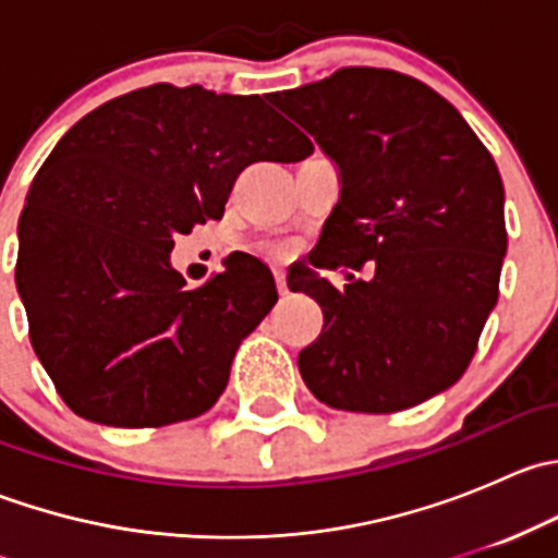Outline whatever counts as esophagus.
Instances as JSON below:
<instances>
[{
	"mask_svg": "<svg viewBox=\"0 0 558 558\" xmlns=\"http://www.w3.org/2000/svg\"><path fill=\"white\" fill-rule=\"evenodd\" d=\"M275 286H278L280 294H286V291H289V286H286V272H283V269H275Z\"/></svg>",
	"mask_w": 558,
	"mask_h": 558,
	"instance_id": "esophagus-1",
	"label": "esophagus"
}]
</instances>
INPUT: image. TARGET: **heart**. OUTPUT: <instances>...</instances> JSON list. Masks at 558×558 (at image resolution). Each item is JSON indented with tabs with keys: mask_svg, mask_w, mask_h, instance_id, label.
I'll use <instances>...</instances> for the list:
<instances>
[{
	"mask_svg": "<svg viewBox=\"0 0 558 558\" xmlns=\"http://www.w3.org/2000/svg\"><path fill=\"white\" fill-rule=\"evenodd\" d=\"M289 251H291V245H286V243L269 247V253H275V256H286V253H289Z\"/></svg>",
	"mask_w": 558,
	"mask_h": 558,
	"instance_id": "1",
	"label": "heart"
}]
</instances>
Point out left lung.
<instances>
[{"mask_svg": "<svg viewBox=\"0 0 558 558\" xmlns=\"http://www.w3.org/2000/svg\"><path fill=\"white\" fill-rule=\"evenodd\" d=\"M269 102L340 172L313 267L289 283L324 311L296 359L305 386L351 413H397L451 388L497 305L508 251L492 154L448 99L393 70L348 66ZM364 260L374 278L342 292L317 272Z\"/></svg>", "mask_w": 558, "mask_h": 558, "instance_id": "left-lung-1", "label": "left lung"}]
</instances>
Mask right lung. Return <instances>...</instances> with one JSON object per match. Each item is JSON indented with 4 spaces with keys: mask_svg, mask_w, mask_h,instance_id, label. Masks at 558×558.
Instances as JSON below:
<instances>
[{
    "mask_svg": "<svg viewBox=\"0 0 558 558\" xmlns=\"http://www.w3.org/2000/svg\"><path fill=\"white\" fill-rule=\"evenodd\" d=\"M311 154L264 99L167 83L110 99L59 140L21 213L15 286L72 413L137 429L218 402L240 340L278 302L275 278L243 253L185 289L174 234L221 218L253 161Z\"/></svg>",
    "mask_w": 558,
    "mask_h": 558,
    "instance_id": "obj_1",
    "label": "right lung"
}]
</instances>
